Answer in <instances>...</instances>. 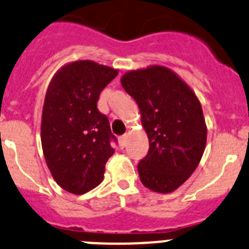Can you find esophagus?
<instances>
[{"label":"esophagus","instance_id":"1","mask_svg":"<svg viewBox=\"0 0 249 249\" xmlns=\"http://www.w3.org/2000/svg\"><path fill=\"white\" fill-rule=\"evenodd\" d=\"M118 142H120V146L121 147H124L126 146V142H127V135H123L121 137H118Z\"/></svg>","mask_w":249,"mask_h":249}]
</instances>
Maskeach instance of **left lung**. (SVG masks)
<instances>
[{"mask_svg":"<svg viewBox=\"0 0 249 249\" xmlns=\"http://www.w3.org/2000/svg\"><path fill=\"white\" fill-rule=\"evenodd\" d=\"M123 89L139 104L150 148L139 162L141 182L169 194L194 173L207 145V124L194 90L162 65L129 70Z\"/></svg>","mask_w":249,"mask_h":249,"instance_id":"left-lung-1","label":"left lung"}]
</instances>
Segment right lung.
Instances as JSON below:
<instances>
[{"label": "right lung", "mask_w": 249, "mask_h": 249, "mask_svg": "<svg viewBox=\"0 0 249 249\" xmlns=\"http://www.w3.org/2000/svg\"><path fill=\"white\" fill-rule=\"evenodd\" d=\"M117 74L107 65L78 60L61 67L49 83L41 116L42 152L56 184L71 194L98 186L114 152L116 137L97 102Z\"/></svg>", "instance_id": "obj_1"}]
</instances>
